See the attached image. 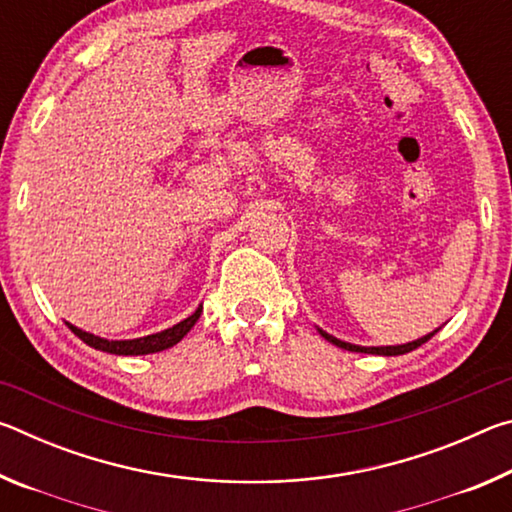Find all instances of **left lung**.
Here are the masks:
<instances>
[{"label":"left lung","mask_w":512,"mask_h":512,"mask_svg":"<svg viewBox=\"0 0 512 512\" xmlns=\"http://www.w3.org/2000/svg\"><path fill=\"white\" fill-rule=\"evenodd\" d=\"M440 329V327H438ZM438 329H433V332H429L427 336H422V339H415L411 343H404V345H381V348H366V345H354V343H345L341 339H336V336L327 334L325 329L318 327V334L323 336L325 341H329L332 345H336V348H343V350H350V352H366V354H381V357H397V354H406L411 352L415 348H420L422 343H427L433 334L438 332Z\"/></svg>","instance_id":"obj_1"}]
</instances>
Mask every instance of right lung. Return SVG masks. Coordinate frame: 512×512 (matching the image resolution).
Segmentation results:
<instances>
[{
	"label": "right lung",
	"mask_w": 512,
	"mask_h": 512,
	"mask_svg": "<svg viewBox=\"0 0 512 512\" xmlns=\"http://www.w3.org/2000/svg\"><path fill=\"white\" fill-rule=\"evenodd\" d=\"M203 305H198L192 316H187L185 320H180L178 325H173L169 329H162V332H155L149 336H140V339H128V341H108L101 339L97 334L83 332V329L74 327L72 323H67V327L79 336L83 343H88L90 348L101 350V352H110V354H121V357H137V354H153V352H162L167 348H173L178 341H183V336L196 325V320L201 318Z\"/></svg>",
	"instance_id": "right-lung-1"
}]
</instances>
